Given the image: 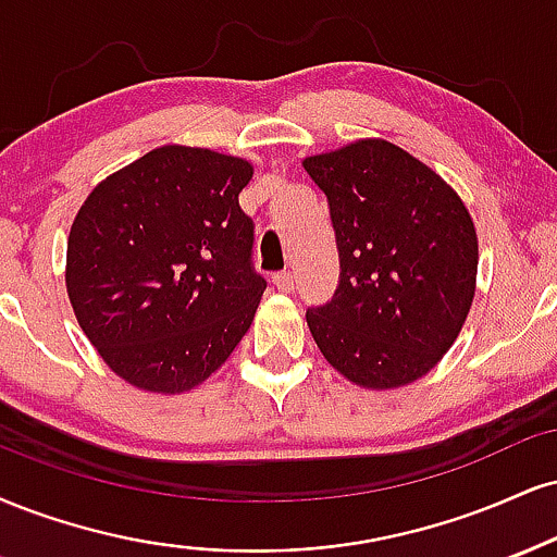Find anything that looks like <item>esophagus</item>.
I'll list each match as a JSON object with an SVG mask.
<instances>
[{"instance_id":"obj_1","label":"esophagus","mask_w":557,"mask_h":557,"mask_svg":"<svg viewBox=\"0 0 557 557\" xmlns=\"http://www.w3.org/2000/svg\"><path fill=\"white\" fill-rule=\"evenodd\" d=\"M293 280H296V274H293L290 270H285V272H277V274H274L272 283H274V287H277V290L290 293V290H293Z\"/></svg>"}]
</instances>
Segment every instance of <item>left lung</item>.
<instances>
[{
    "label": "left lung",
    "instance_id": "obj_1",
    "mask_svg": "<svg viewBox=\"0 0 557 557\" xmlns=\"http://www.w3.org/2000/svg\"><path fill=\"white\" fill-rule=\"evenodd\" d=\"M339 251L332 300L306 311L321 355L352 384L397 388L454 345L474 298L478 233L459 194L386 139L304 160Z\"/></svg>",
    "mask_w": 557,
    "mask_h": 557
}]
</instances>
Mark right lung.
Here are the masks:
<instances>
[{"mask_svg":"<svg viewBox=\"0 0 557 557\" xmlns=\"http://www.w3.org/2000/svg\"><path fill=\"white\" fill-rule=\"evenodd\" d=\"M251 163L165 145L100 181L66 244V293L116 376L189 392L249 332L267 280L238 194Z\"/></svg>","mask_w":557,"mask_h":557,"instance_id":"add662e5","label":"right lung"}]
</instances>
